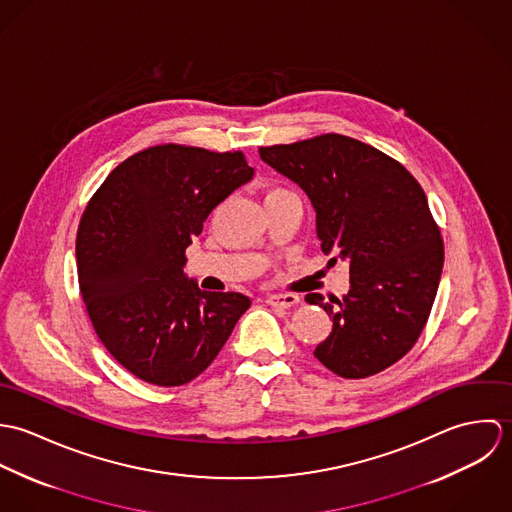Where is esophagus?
Wrapping results in <instances>:
<instances>
[{
    "mask_svg": "<svg viewBox=\"0 0 512 512\" xmlns=\"http://www.w3.org/2000/svg\"><path fill=\"white\" fill-rule=\"evenodd\" d=\"M266 303L274 305V307H293L299 303V297L293 293H280V295H268Z\"/></svg>",
    "mask_w": 512,
    "mask_h": 512,
    "instance_id": "1",
    "label": "esophagus"
}]
</instances>
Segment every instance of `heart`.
Instances as JSON below:
<instances>
[{
    "label": "heart",
    "mask_w": 512,
    "mask_h": 512,
    "mask_svg": "<svg viewBox=\"0 0 512 512\" xmlns=\"http://www.w3.org/2000/svg\"><path fill=\"white\" fill-rule=\"evenodd\" d=\"M280 195H290V191L280 189V187H274V189H270V191L266 193V199H268V197H280Z\"/></svg>",
    "instance_id": "b5f03b06"
}]
</instances>
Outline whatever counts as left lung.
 <instances>
[{"instance_id":"obj_1","label":"left lung","mask_w":512,"mask_h":512,"mask_svg":"<svg viewBox=\"0 0 512 512\" xmlns=\"http://www.w3.org/2000/svg\"><path fill=\"white\" fill-rule=\"evenodd\" d=\"M260 159L309 197L329 266L349 264L343 299L305 297L333 319L313 351L317 361L343 378L400 361L428 321L443 268V242L420 183L396 159L339 134L260 147Z\"/></svg>"}]
</instances>
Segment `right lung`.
Wrapping results in <instances>:
<instances>
[{"label":"right lung","instance_id":"1","mask_svg":"<svg viewBox=\"0 0 512 512\" xmlns=\"http://www.w3.org/2000/svg\"><path fill=\"white\" fill-rule=\"evenodd\" d=\"M252 177L240 151L149 147L106 177L80 219L88 317L108 353L149 384L199 376L250 307L242 293L199 290L183 268L203 222Z\"/></svg>","mask_w":512,"mask_h":512}]
</instances>
